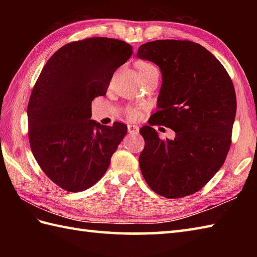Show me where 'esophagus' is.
I'll return each instance as SVG.
<instances>
[{"instance_id":"1","label":"esophagus","mask_w":257,"mask_h":257,"mask_svg":"<svg viewBox=\"0 0 257 257\" xmlns=\"http://www.w3.org/2000/svg\"><path fill=\"white\" fill-rule=\"evenodd\" d=\"M128 132H129V134L137 135V134H139V127L137 124L130 123V124H128Z\"/></svg>"}]
</instances>
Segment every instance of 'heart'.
Returning a JSON list of instances; mask_svg holds the SVG:
<instances>
[{
	"instance_id": "obj_1",
	"label": "heart",
	"mask_w": 257,
	"mask_h": 257,
	"mask_svg": "<svg viewBox=\"0 0 257 257\" xmlns=\"http://www.w3.org/2000/svg\"><path fill=\"white\" fill-rule=\"evenodd\" d=\"M137 67H138V73H139V75H140V74L149 73V72H151V70L157 69L156 66H154V65H152V64L147 63V62H140V63H138ZM136 116H137V111H136V110H130V111H129V117H130V118H134V117H136Z\"/></svg>"
}]
</instances>
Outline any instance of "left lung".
Instances as JSON below:
<instances>
[{"instance_id": "obj_1", "label": "left lung", "mask_w": 257, "mask_h": 257, "mask_svg": "<svg viewBox=\"0 0 257 257\" xmlns=\"http://www.w3.org/2000/svg\"><path fill=\"white\" fill-rule=\"evenodd\" d=\"M137 56L155 63L162 75L159 110L140 129L141 173L165 198L195 193L220 170L230 149L236 114L232 80L213 54L191 41L146 43ZM155 124L171 127L176 138L161 141Z\"/></svg>"}]
</instances>
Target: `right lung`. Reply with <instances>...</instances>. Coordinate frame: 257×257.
I'll use <instances>...</instances> for the list:
<instances>
[{"mask_svg": "<svg viewBox=\"0 0 257 257\" xmlns=\"http://www.w3.org/2000/svg\"><path fill=\"white\" fill-rule=\"evenodd\" d=\"M133 46L91 37L53 54L42 69L27 106L33 155L58 187L78 192L106 173L127 125H103L91 118V101L105 96L112 75L128 61Z\"/></svg>", "mask_w": 257, "mask_h": 257, "instance_id": "add662e5", "label": "right lung"}]
</instances>
